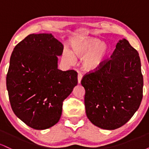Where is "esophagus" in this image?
<instances>
[{"instance_id":"esophagus-1","label":"esophagus","mask_w":149,"mask_h":149,"mask_svg":"<svg viewBox=\"0 0 149 149\" xmlns=\"http://www.w3.org/2000/svg\"><path fill=\"white\" fill-rule=\"evenodd\" d=\"M82 78H83V75L81 74V73H78V83H80V81H81Z\"/></svg>"}]
</instances>
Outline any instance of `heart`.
<instances>
[{"label": "heart", "mask_w": 149, "mask_h": 149, "mask_svg": "<svg viewBox=\"0 0 149 149\" xmlns=\"http://www.w3.org/2000/svg\"><path fill=\"white\" fill-rule=\"evenodd\" d=\"M72 52L78 58H83V67L88 71L100 68L107 59L110 52L109 45L94 38H85L73 42ZM69 50L64 52V57L69 63L75 61V57Z\"/></svg>", "instance_id": "heart-1"}]
</instances>
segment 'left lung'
<instances>
[{"mask_svg":"<svg viewBox=\"0 0 149 149\" xmlns=\"http://www.w3.org/2000/svg\"><path fill=\"white\" fill-rule=\"evenodd\" d=\"M86 115L92 124L104 130L120 127L139 109L143 97V76L139 53L126 39L119 40L110 59L86 73Z\"/></svg>","mask_w":149,"mask_h":149,"instance_id":"8db88e82","label":"left lung"}]
</instances>
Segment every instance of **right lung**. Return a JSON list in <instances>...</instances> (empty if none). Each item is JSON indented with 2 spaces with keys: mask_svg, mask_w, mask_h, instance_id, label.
<instances>
[{
  "mask_svg": "<svg viewBox=\"0 0 149 149\" xmlns=\"http://www.w3.org/2000/svg\"><path fill=\"white\" fill-rule=\"evenodd\" d=\"M61 42L52 34H30L15 46L6 77L12 109L25 124L45 130L59 120L63 102L78 84L74 70L57 69Z\"/></svg>",
  "mask_w": 149,
  "mask_h": 149,
  "instance_id": "obj_1",
  "label": "right lung"
}]
</instances>
